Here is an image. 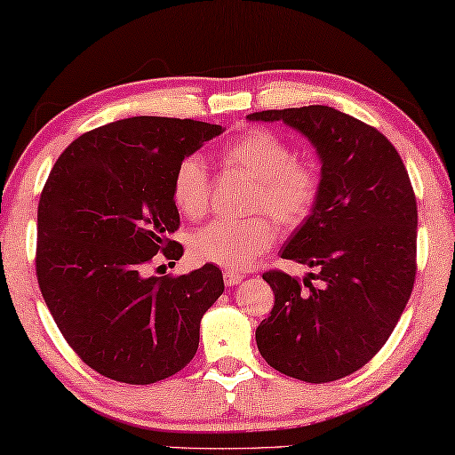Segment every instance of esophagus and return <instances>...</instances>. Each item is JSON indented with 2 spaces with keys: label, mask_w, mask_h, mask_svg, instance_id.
<instances>
[{
  "label": "esophagus",
  "mask_w": 455,
  "mask_h": 455,
  "mask_svg": "<svg viewBox=\"0 0 455 455\" xmlns=\"http://www.w3.org/2000/svg\"><path fill=\"white\" fill-rule=\"evenodd\" d=\"M243 276L240 272H234V270H226L223 272V282H226V286H237L242 284Z\"/></svg>",
  "instance_id": "34e87169"
}]
</instances>
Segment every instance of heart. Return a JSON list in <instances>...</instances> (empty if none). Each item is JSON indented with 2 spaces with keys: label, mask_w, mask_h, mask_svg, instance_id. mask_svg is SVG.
<instances>
[{
  "label": "heart",
  "mask_w": 455,
  "mask_h": 455,
  "mask_svg": "<svg viewBox=\"0 0 455 455\" xmlns=\"http://www.w3.org/2000/svg\"><path fill=\"white\" fill-rule=\"evenodd\" d=\"M223 157L237 169L258 179L250 197V212L259 215L243 221L218 220L193 234L189 251L193 259L218 264L229 270L251 267L278 240V226L270 213L288 228L300 226L315 210L318 199V173L307 161L294 159V148L274 132L256 129L235 139ZM173 201L179 212L196 220L210 207V177L201 155H188L173 177Z\"/></svg>",
  "instance_id": "heart-1"
}]
</instances>
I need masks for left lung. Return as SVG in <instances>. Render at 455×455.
Instances as JSON below:
<instances>
[{
    "mask_svg": "<svg viewBox=\"0 0 455 455\" xmlns=\"http://www.w3.org/2000/svg\"><path fill=\"white\" fill-rule=\"evenodd\" d=\"M248 118L292 126L316 148L323 165L315 210L280 251L316 274L304 280L280 270L264 274L274 308L256 329L259 355L300 381H337L381 351L411 296V181L385 135L337 108L312 104Z\"/></svg>",
    "mask_w": 455,
    "mask_h": 455,
    "instance_id": "8db88e82",
    "label": "left lung"
}]
</instances>
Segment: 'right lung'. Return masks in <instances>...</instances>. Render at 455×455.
<instances>
[{
  "label": "right lung",
  "mask_w": 455,
  "mask_h": 455,
  "mask_svg": "<svg viewBox=\"0 0 455 455\" xmlns=\"http://www.w3.org/2000/svg\"><path fill=\"white\" fill-rule=\"evenodd\" d=\"M191 118L131 116L66 147L38 205L36 274L66 342L96 373L129 385L181 371L199 347V324L223 292L221 270L147 276L179 228L177 165L221 135Z\"/></svg>",
  "instance_id": "1"
}]
</instances>
